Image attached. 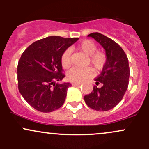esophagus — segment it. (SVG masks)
Here are the masks:
<instances>
[{
    "instance_id": "esophagus-1",
    "label": "esophagus",
    "mask_w": 149,
    "mask_h": 149,
    "mask_svg": "<svg viewBox=\"0 0 149 149\" xmlns=\"http://www.w3.org/2000/svg\"><path fill=\"white\" fill-rule=\"evenodd\" d=\"M80 85V83H72L73 86H78V85Z\"/></svg>"
}]
</instances>
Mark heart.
<instances>
[{"label": "heart", "instance_id": "heart-1", "mask_svg": "<svg viewBox=\"0 0 149 149\" xmlns=\"http://www.w3.org/2000/svg\"><path fill=\"white\" fill-rule=\"evenodd\" d=\"M78 48L88 55V64H91L95 70L100 71L107 65L108 57L107 53L102 49H97V46L91 40H85L78 45ZM61 63L63 68L68 69L71 64V49H66L61 57ZM94 73L91 66L85 68L73 67L67 73V79L73 83H81L87 78H90Z\"/></svg>", "mask_w": 149, "mask_h": 149}]
</instances>
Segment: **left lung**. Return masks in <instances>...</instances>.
I'll return each mask as SVG.
<instances>
[{
  "label": "left lung",
  "instance_id": "1",
  "mask_svg": "<svg viewBox=\"0 0 149 149\" xmlns=\"http://www.w3.org/2000/svg\"><path fill=\"white\" fill-rule=\"evenodd\" d=\"M88 36L95 38L105 49L108 60L100 75L95 78L96 85L84 100L89 107L98 111H107L122 100L128 84L130 67L125 52L117 42L100 33H92ZM102 84L101 88L96 86Z\"/></svg>",
  "mask_w": 149,
  "mask_h": 149
}]
</instances>
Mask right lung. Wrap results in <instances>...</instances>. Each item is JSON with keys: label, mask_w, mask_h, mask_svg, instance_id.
I'll return each instance as SVG.
<instances>
[{"label": "right lung", "mask_w": 149, "mask_h": 149, "mask_svg": "<svg viewBox=\"0 0 149 149\" xmlns=\"http://www.w3.org/2000/svg\"><path fill=\"white\" fill-rule=\"evenodd\" d=\"M78 40V38L49 36L33 42L22 53L17 65L19 91L38 111H54L64 103L71 84L55 82L65 77L61 54Z\"/></svg>", "instance_id": "add662e5"}]
</instances>
